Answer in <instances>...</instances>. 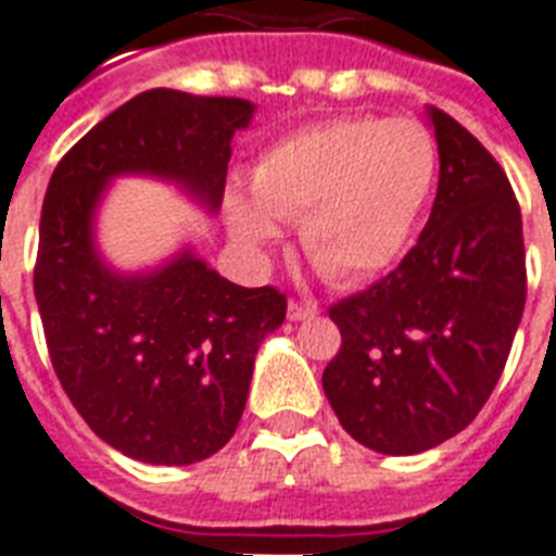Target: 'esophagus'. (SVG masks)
Listing matches in <instances>:
<instances>
[{
	"label": "esophagus",
	"mask_w": 556,
	"mask_h": 556,
	"mask_svg": "<svg viewBox=\"0 0 556 556\" xmlns=\"http://www.w3.org/2000/svg\"><path fill=\"white\" fill-rule=\"evenodd\" d=\"M317 314H320L317 303H308V300H291L288 303V317L291 320H308V317H317Z\"/></svg>",
	"instance_id": "34e87169"
}]
</instances>
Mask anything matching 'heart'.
<instances>
[{
    "instance_id": "obj_1",
    "label": "heart",
    "mask_w": 556,
    "mask_h": 556,
    "mask_svg": "<svg viewBox=\"0 0 556 556\" xmlns=\"http://www.w3.org/2000/svg\"><path fill=\"white\" fill-rule=\"evenodd\" d=\"M439 169L432 135L397 117H334L262 152L253 199L230 195L227 218L262 251L279 222H300L305 256L334 286H364L392 265L421 218Z\"/></svg>"
}]
</instances>
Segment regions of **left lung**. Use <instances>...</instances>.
<instances>
[{"label":"left lung","instance_id":"8db88e82","mask_svg":"<svg viewBox=\"0 0 556 556\" xmlns=\"http://www.w3.org/2000/svg\"><path fill=\"white\" fill-rule=\"evenodd\" d=\"M439 190L395 270L329 308L340 352L323 389L343 430L413 456L473 421L500 380L526 308L522 213L500 161L430 109Z\"/></svg>","mask_w":556,"mask_h":556}]
</instances>
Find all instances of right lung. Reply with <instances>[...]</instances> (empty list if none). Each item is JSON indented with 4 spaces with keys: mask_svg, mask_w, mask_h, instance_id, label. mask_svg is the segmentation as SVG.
I'll list each match as a JSON object with an SVG mask.
<instances>
[{
    "mask_svg": "<svg viewBox=\"0 0 556 556\" xmlns=\"http://www.w3.org/2000/svg\"><path fill=\"white\" fill-rule=\"evenodd\" d=\"M253 106L150 89L83 135L56 164L39 216L34 265L48 355L94 435L147 465H192L239 427L253 357L286 320L274 286L242 288L190 251L124 277L94 248L109 178H169L216 210L236 129Z\"/></svg>",
    "mask_w": 556,
    "mask_h": 556,
    "instance_id": "obj_1",
    "label": "right lung"
}]
</instances>
